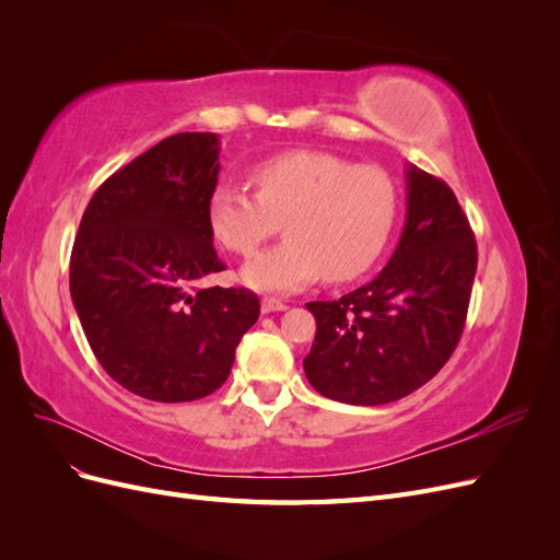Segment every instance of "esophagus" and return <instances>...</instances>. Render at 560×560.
<instances>
[{
  "mask_svg": "<svg viewBox=\"0 0 560 560\" xmlns=\"http://www.w3.org/2000/svg\"><path fill=\"white\" fill-rule=\"evenodd\" d=\"M261 311L268 315V313H280V311H287V303H282V301H278V299H270V296H266L264 301H261Z\"/></svg>",
  "mask_w": 560,
  "mask_h": 560,
  "instance_id": "34e87169",
  "label": "esophagus"
}]
</instances>
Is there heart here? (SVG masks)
<instances>
[{
    "mask_svg": "<svg viewBox=\"0 0 560 560\" xmlns=\"http://www.w3.org/2000/svg\"><path fill=\"white\" fill-rule=\"evenodd\" d=\"M252 182L257 194L214 186L208 222L229 252L252 257L282 219L287 238L243 268L241 276L254 290L296 292L322 276L336 282L360 276L395 226L397 189L378 165L292 149L261 161Z\"/></svg>",
    "mask_w": 560,
    "mask_h": 560,
    "instance_id": "obj_1",
    "label": "heart"
}]
</instances>
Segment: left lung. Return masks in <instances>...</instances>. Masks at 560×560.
I'll list each match as a JSON object with an SVG mask.
<instances>
[{
	"instance_id": "1",
	"label": "left lung",
	"mask_w": 560,
	"mask_h": 560,
	"mask_svg": "<svg viewBox=\"0 0 560 560\" xmlns=\"http://www.w3.org/2000/svg\"><path fill=\"white\" fill-rule=\"evenodd\" d=\"M477 241L451 186L406 167V224L387 266L336 301H311L306 378L334 401H397L439 374L465 329Z\"/></svg>"
}]
</instances>
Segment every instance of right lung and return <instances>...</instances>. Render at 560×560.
Masks as SVG:
<instances>
[{"mask_svg":"<svg viewBox=\"0 0 560 560\" xmlns=\"http://www.w3.org/2000/svg\"><path fill=\"white\" fill-rule=\"evenodd\" d=\"M217 175L214 132L171 135L103 182L74 238L70 292L89 346L151 401L212 395L259 319L245 287L202 284L226 268L208 222Z\"/></svg>","mask_w":560,"mask_h":560,"instance_id":"add662e5","label":"right lung"}]
</instances>
